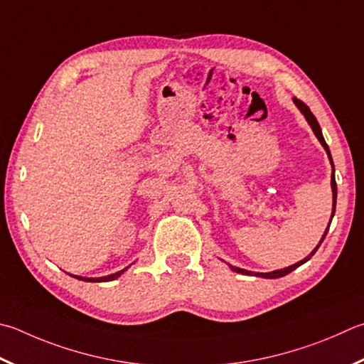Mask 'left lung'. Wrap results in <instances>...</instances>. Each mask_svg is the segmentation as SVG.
<instances>
[{
	"label": "left lung",
	"instance_id": "1",
	"mask_svg": "<svg viewBox=\"0 0 364 364\" xmlns=\"http://www.w3.org/2000/svg\"><path fill=\"white\" fill-rule=\"evenodd\" d=\"M294 100V103H296V107L301 109V113L306 116V119H307V122L310 124V127H312V130H314V134L316 135V138H318L320 140V143L323 144V148L326 149V153H328V157H329V161H331V164H333V157H331V153H329V148H328V144H326V141H325V138H323V134H321V129H320V125H318V122H316V117L312 114V111H310V108L307 107L306 103L304 102H301V100H297V98L294 97L293 98ZM331 188H333V216H334V211H336V199H338V186H336V178H334V164H333V178H331ZM333 220V218H331ZM329 224H331V221H329ZM328 229H329V226H328ZM328 229L325 230V234H323V237H321V240H320V243L318 245H316V248L312 251V253H310L306 259H302V261H299V262H296V264H293V266H289V267H287V269H280V270H274V272H267V274H255V275H257V277H264V279H279V277H283V275H287V274H289V272H293L294 269H297L301 266V264H304V262H307L310 257H312L314 255H315V251L318 250V247L321 245V242L325 240V237H326V234H328ZM232 267V270L234 272H237V274H245V275H251V272L250 270H245V269H240V267H234V266H230Z\"/></svg>",
	"mask_w": 364,
	"mask_h": 364
}]
</instances>
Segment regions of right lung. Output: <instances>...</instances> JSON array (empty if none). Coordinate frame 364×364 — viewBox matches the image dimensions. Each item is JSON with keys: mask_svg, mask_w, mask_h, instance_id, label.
<instances>
[{"mask_svg": "<svg viewBox=\"0 0 364 364\" xmlns=\"http://www.w3.org/2000/svg\"><path fill=\"white\" fill-rule=\"evenodd\" d=\"M124 272H125V269L119 270V272H116V274H113V275L98 277V279H84V277H76V279H77V280H85V282H109V280L117 279V277H121V274H124ZM73 277H75V275H73Z\"/></svg>", "mask_w": 364, "mask_h": 364, "instance_id": "obj_1", "label": "right lung"}]
</instances>
